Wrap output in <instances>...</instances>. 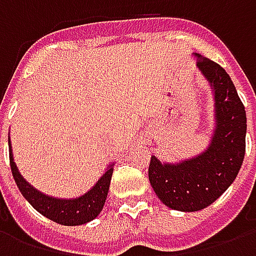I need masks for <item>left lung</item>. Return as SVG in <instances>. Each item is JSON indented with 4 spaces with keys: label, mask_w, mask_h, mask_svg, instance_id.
<instances>
[{
    "label": "left lung",
    "mask_w": 256,
    "mask_h": 256,
    "mask_svg": "<svg viewBox=\"0 0 256 256\" xmlns=\"http://www.w3.org/2000/svg\"><path fill=\"white\" fill-rule=\"evenodd\" d=\"M198 67L211 84L215 98V132L202 155L177 164L150 158L148 177L167 207L198 211L214 203L236 180L246 154L247 116L236 88L220 64L196 54Z\"/></svg>",
    "instance_id": "1"
}]
</instances>
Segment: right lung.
Wrapping results in <instances>:
<instances>
[{
  "label": "right lung",
  "mask_w": 256,
  "mask_h": 256,
  "mask_svg": "<svg viewBox=\"0 0 256 256\" xmlns=\"http://www.w3.org/2000/svg\"><path fill=\"white\" fill-rule=\"evenodd\" d=\"M9 144V160H10V170L12 176L14 178V182L18 188L24 196V198L34 208L46 216L53 222H58L60 225L66 226H76L84 225L86 222L93 220L100 214L101 210L106 203L110 184H111L112 172L114 167H110L102 177L97 181L93 188L89 192L84 193V196L78 198H70V200H63V198H49L44 193L38 192L36 189L31 186L30 184L22 177V174L16 167V163L14 162V155H12V146H10V138H8Z\"/></svg>",
  "instance_id": "1"
}]
</instances>
